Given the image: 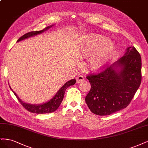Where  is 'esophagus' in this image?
I'll list each match as a JSON object with an SVG mask.
<instances>
[{
  "label": "esophagus",
  "instance_id": "esophagus-1",
  "mask_svg": "<svg viewBox=\"0 0 148 148\" xmlns=\"http://www.w3.org/2000/svg\"><path fill=\"white\" fill-rule=\"evenodd\" d=\"M84 79V78L83 76L79 75V76H78V77L77 78V82L78 83H80V82H82V81H83Z\"/></svg>",
  "mask_w": 148,
  "mask_h": 148
}]
</instances>
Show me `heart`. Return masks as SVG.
Listing matches in <instances>:
<instances>
[{"label":"heart","instance_id":"b5f03b06","mask_svg":"<svg viewBox=\"0 0 148 148\" xmlns=\"http://www.w3.org/2000/svg\"><path fill=\"white\" fill-rule=\"evenodd\" d=\"M79 53L83 58L90 57L89 68L94 71H98L104 69L113 57L115 47L107 38L99 34H90L83 38Z\"/></svg>","mask_w":148,"mask_h":148}]
</instances>
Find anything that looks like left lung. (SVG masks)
<instances>
[{"instance_id":"obj_1","label":"left lung","mask_w":148,"mask_h":148,"mask_svg":"<svg viewBox=\"0 0 148 148\" xmlns=\"http://www.w3.org/2000/svg\"><path fill=\"white\" fill-rule=\"evenodd\" d=\"M141 58L135 47L110 66L86 78L91 89L85 98L89 109L96 115H109L129 105L141 82Z\"/></svg>"}]
</instances>
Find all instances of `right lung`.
<instances>
[{
	"instance_id": "right-lung-1",
	"label": "right lung",
	"mask_w": 148,
	"mask_h": 148,
	"mask_svg": "<svg viewBox=\"0 0 148 148\" xmlns=\"http://www.w3.org/2000/svg\"><path fill=\"white\" fill-rule=\"evenodd\" d=\"M53 25L49 26L46 28H44V29L41 31H31V32L26 33L18 39L17 42H19L23 39H27L29 37H32V36H34L41 34L42 32H44L45 31L49 29V28H51ZM75 83H76L75 79H70V81L67 82L60 88V89L56 93V95L53 96L50 101H49L45 103H43V104H38V105L30 104H28V103L24 102L23 101L21 100L20 98L17 96L16 94L12 90L10 86V88L11 89L12 92L14 93V95L16 96L19 102H20V104L23 106V107L25 109L28 110L29 112H30L35 113V114H48V113L53 112L56 111L58 108H59V107L60 106L62 100L64 99L65 92L66 88H68L69 86H72V85L75 84Z\"/></svg>"
}]
</instances>
